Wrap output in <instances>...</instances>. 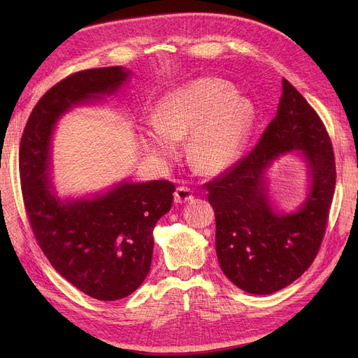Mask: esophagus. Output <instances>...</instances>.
Returning <instances> with one entry per match:
<instances>
[{"label":"esophagus","instance_id":"esophagus-1","mask_svg":"<svg viewBox=\"0 0 358 358\" xmlns=\"http://www.w3.org/2000/svg\"><path fill=\"white\" fill-rule=\"evenodd\" d=\"M192 189L188 188V187H179L175 192V201L176 203H187V201H191L192 200Z\"/></svg>","mask_w":358,"mask_h":358}]
</instances>
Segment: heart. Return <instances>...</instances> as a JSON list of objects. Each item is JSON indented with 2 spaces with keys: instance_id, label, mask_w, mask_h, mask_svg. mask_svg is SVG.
I'll return each instance as SVG.
<instances>
[{
  "instance_id": "heart-1",
  "label": "heart",
  "mask_w": 358,
  "mask_h": 358,
  "mask_svg": "<svg viewBox=\"0 0 358 358\" xmlns=\"http://www.w3.org/2000/svg\"><path fill=\"white\" fill-rule=\"evenodd\" d=\"M254 121V107L220 79L201 78L169 92L158 104L157 117L145 124L150 154L170 161L178 142L187 138L194 169L213 173L234 159Z\"/></svg>"
}]
</instances>
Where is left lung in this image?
<instances>
[{"label": "left lung", "mask_w": 358, "mask_h": 358, "mask_svg": "<svg viewBox=\"0 0 358 358\" xmlns=\"http://www.w3.org/2000/svg\"><path fill=\"white\" fill-rule=\"evenodd\" d=\"M302 150L311 189L294 214H276L264 171L279 155ZM336 185L331 140L321 117L282 79L276 116L257 146L213 180L204 183L216 220V255L224 275L251 294H272L292 284L315 259L326 234Z\"/></svg>", "instance_id": "8db88e82"}]
</instances>
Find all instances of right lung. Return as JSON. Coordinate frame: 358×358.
Returning a JSON list of instances; mask_svg holds the SVG:
<instances>
[{
  "label": "right lung",
  "mask_w": 358,
  "mask_h": 358,
  "mask_svg": "<svg viewBox=\"0 0 358 358\" xmlns=\"http://www.w3.org/2000/svg\"><path fill=\"white\" fill-rule=\"evenodd\" d=\"M128 76L117 66L62 79L32 109L19 146L24 204L40 249L70 284L104 301L142 285L152 263L154 227L170 210L176 188L169 180L121 182L92 199L62 201L49 179L50 137L62 113L113 94Z\"/></svg>",
  "instance_id": "right-lung-1"
}]
</instances>
